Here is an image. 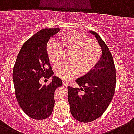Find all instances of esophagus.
<instances>
[{
  "label": "esophagus",
  "mask_w": 134,
  "mask_h": 134,
  "mask_svg": "<svg viewBox=\"0 0 134 134\" xmlns=\"http://www.w3.org/2000/svg\"><path fill=\"white\" fill-rule=\"evenodd\" d=\"M62 83H63V85L64 86V87H66V86L68 85V83H67V81H65V80H63Z\"/></svg>",
  "instance_id": "34e87169"
}]
</instances>
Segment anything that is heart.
Masks as SVG:
<instances>
[{"label":"heart","mask_w":134,"mask_h":134,"mask_svg":"<svg viewBox=\"0 0 134 134\" xmlns=\"http://www.w3.org/2000/svg\"><path fill=\"white\" fill-rule=\"evenodd\" d=\"M62 41L51 40L47 43V51L49 58L54 63L63 57L64 48L72 51L69 62H62L55 67L56 74L64 80H70L77 74H86L100 62L102 49L97 41L78 31H72L62 37Z\"/></svg>","instance_id":"1"}]
</instances>
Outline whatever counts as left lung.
I'll return each mask as SVG.
<instances>
[{
    "instance_id": "1",
    "label": "left lung",
    "mask_w": 134,
    "mask_h": 134,
    "mask_svg": "<svg viewBox=\"0 0 134 134\" xmlns=\"http://www.w3.org/2000/svg\"><path fill=\"white\" fill-rule=\"evenodd\" d=\"M90 32L101 47V59L95 69L76 80L81 88L68 87L71 114L84 123L97 119L105 112L114 97L116 83L115 65L110 50L97 33Z\"/></svg>"
}]
</instances>
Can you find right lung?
Instances as JSON below:
<instances>
[{
    "label": "right lung",
    "instance_id": "right-lung-1",
    "mask_svg": "<svg viewBox=\"0 0 134 134\" xmlns=\"http://www.w3.org/2000/svg\"><path fill=\"white\" fill-rule=\"evenodd\" d=\"M59 28L43 29L27 40L18 53L13 69L15 95L19 105L29 117L46 119L51 116L54 105V91L62 85L57 76L48 85L39 80L49 79L53 74L47 51L49 39Z\"/></svg>",
    "mask_w": 134,
    "mask_h": 134
}]
</instances>
